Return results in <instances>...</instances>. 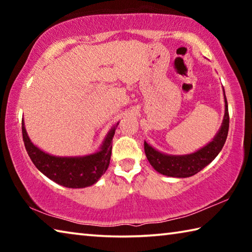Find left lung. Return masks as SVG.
<instances>
[{"mask_svg": "<svg viewBox=\"0 0 252 252\" xmlns=\"http://www.w3.org/2000/svg\"><path fill=\"white\" fill-rule=\"evenodd\" d=\"M224 95V117L219 131L217 132L210 142L195 152L189 155L174 156L158 151L150 144L144 141V152L150 164L163 176L173 178H188L194 176L195 173L201 171L203 168L215 160V158L222 150L225 140H227L229 131V112L228 102Z\"/></svg>", "mask_w": 252, "mask_h": 252, "instance_id": "obj_1", "label": "left lung"}]
</instances>
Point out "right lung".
I'll return each mask as SVG.
<instances>
[{
    "mask_svg": "<svg viewBox=\"0 0 252 252\" xmlns=\"http://www.w3.org/2000/svg\"><path fill=\"white\" fill-rule=\"evenodd\" d=\"M117 123L105 135L101 147L91 155L79 157H58L49 155L30 140L22 120V134L25 149L34 165L51 180L66 188H87L97 182L109 168L112 139Z\"/></svg>",
    "mask_w": 252,
    "mask_h": 252,
    "instance_id": "right-lung-1",
    "label": "right lung"
}]
</instances>
